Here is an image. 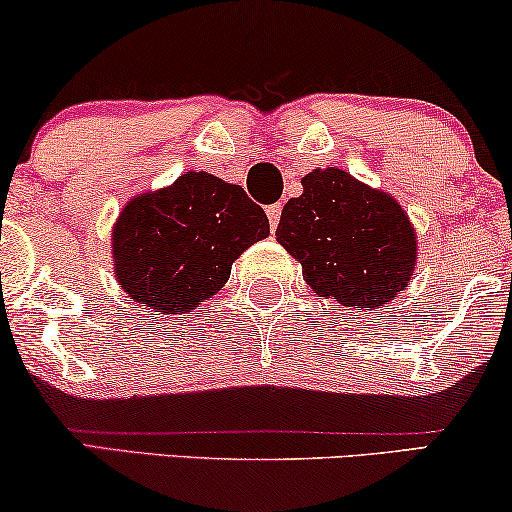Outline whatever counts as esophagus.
<instances>
[{
	"label": "esophagus",
	"mask_w": 512,
	"mask_h": 512,
	"mask_svg": "<svg viewBox=\"0 0 512 512\" xmlns=\"http://www.w3.org/2000/svg\"><path fill=\"white\" fill-rule=\"evenodd\" d=\"M265 214H268L270 230H277V225H280V216H282V204H270V207L265 209Z\"/></svg>",
	"instance_id": "obj_1"
}]
</instances>
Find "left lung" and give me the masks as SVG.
<instances>
[{"label":"left lung","mask_w":512,"mask_h":512,"mask_svg":"<svg viewBox=\"0 0 512 512\" xmlns=\"http://www.w3.org/2000/svg\"><path fill=\"white\" fill-rule=\"evenodd\" d=\"M301 183L303 195L284 204L275 235L301 263L310 289L348 308L393 301L416 263L404 209L336 167L310 171Z\"/></svg>","instance_id":"obj_1"}]
</instances>
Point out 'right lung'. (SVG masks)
I'll return each mask as SVG.
<instances>
[{"label": "right lung", "instance_id": "1", "mask_svg": "<svg viewBox=\"0 0 512 512\" xmlns=\"http://www.w3.org/2000/svg\"><path fill=\"white\" fill-rule=\"evenodd\" d=\"M268 235V216L244 188L185 171L122 209L112 228L115 277L155 313H192L223 289L237 256Z\"/></svg>", "mask_w": 512, "mask_h": 512}]
</instances>
